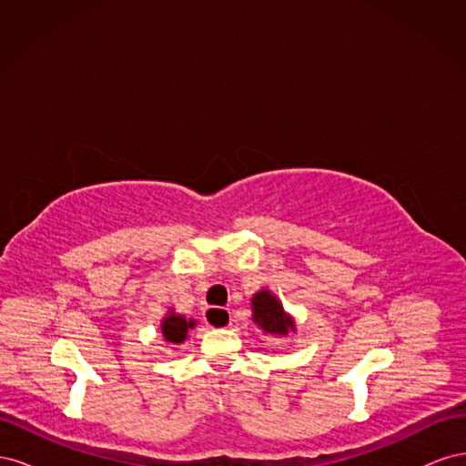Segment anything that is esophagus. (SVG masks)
<instances>
[{"label":"esophagus","mask_w":466,"mask_h":466,"mask_svg":"<svg viewBox=\"0 0 466 466\" xmlns=\"http://www.w3.org/2000/svg\"><path fill=\"white\" fill-rule=\"evenodd\" d=\"M204 322L211 329H225L231 324V315L228 309L219 307H208L204 311Z\"/></svg>","instance_id":"obj_1"}]
</instances>
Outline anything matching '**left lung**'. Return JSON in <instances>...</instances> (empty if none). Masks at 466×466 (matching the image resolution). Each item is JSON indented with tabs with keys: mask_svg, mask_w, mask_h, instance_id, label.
<instances>
[{
	"mask_svg": "<svg viewBox=\"0 0 466 466\" xmlns=\"http://www.w3.org/2000/svg\"><path fill=\"white\" fill-rule=\"evenodd\" d=\"M252 319L264 332L286 336L293 330V320L284 313L274 295L268 291H260L252 298Z\"/></svg>",
	"mask_w": 466,
	"mask_h": 466,
	"instance_id": "obj_1",
	"label": "left lung"
}]
</instances>
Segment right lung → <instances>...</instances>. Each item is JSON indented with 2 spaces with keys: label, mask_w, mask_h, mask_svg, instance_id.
Here are the masks:
<instances>
[{
  "label": "right lung",
  "mask_w": 466,
  "mask_h": 466,
  "mask_svg": "<svg viewBox=\"0 0 466 466\" xmlns=\"http://www.w3.org/2000/svg\"><path fill=\"white\" fill-rule=\"evenodd\" d=\"M192 327H194L192 320L188 322L185 317L171 315V317H167V319L163 320L161 330H163V336H165L167 342L178 344V342L185 340L188 329H192Z\"/></svg>",
  "instance_id": "add662e5"
}]
</instances>
